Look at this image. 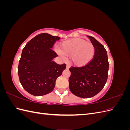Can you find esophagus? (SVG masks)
Listing matches in <instances>:
<instances>
[{"instance_id": "esophagus-1", "label": "esophagus", "mask_w": 130, "mask_h": 130, "mask_svg": "<svg viewBox=\"0 0 130 130\" xmlns=\"http://www.w3.org/2000/svg\"><path fill=\"white\" fill-rule=\"evenodd\" d=\"M69 68H70V66H69V64H67V65H66V69H69Z\"/></svg>"}]
</instances>
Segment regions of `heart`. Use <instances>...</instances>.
<instances>
[{
    "label": "heart",
    "mask_w": 130,
    "mask_h": 130,
    "mask_svg": "<svg viewBox=\"0 0 130 130\" xmlns=\"http://www.w3.org/2000/svg\"><path fill=\"white\" fill-rule=\"evenodd\" d=\"M61 56H71V61L77 66L86 65L92 60L95 54V48L92 43L81 38H74L63 42L60 50Z\"/></svg>",
    "instance_id": "b5f03b06"
}]
</instances>
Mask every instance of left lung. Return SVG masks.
<instances>
[{"label": "left lung", "instance_id": "left-lung-1", "mask_svg": "<svg viewBox=\"0 0 130 130\" xmlns=\"http://www.w3.org/2000/svg\"><path fill=\"white\" fill-rule=\"evenodd\" d=\"M95 48L92 60L83 67H71L69 87L71 92L82 98H92L103 89L107 82L109 63L103 45L95 38L87 36Z\"/></svg>", "mask_w": 130, "mask_h": 130}]
</instances>
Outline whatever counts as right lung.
Returning <instances> with one entry per match:
<instances>
[{
	"mask_svg": "<svg viewBox=\"0 0 130 130\" xmlns=\"http://www.w3.org/2000/svg\"><path fill=\"white\" fill-rule=\"evenodd\" d=\"M60 37L43 33L27 43L23 48L18 67V74L23 87L34 96H42L52 92L58 77L66 64L53 61L57 54L52 50Z\"/></svg>",
	"mask_w": 130,
	"mask_h": 130,
	"instance_id": "right-lung-1",
	"label": "right lung"
}]
</instances>
